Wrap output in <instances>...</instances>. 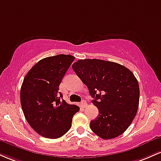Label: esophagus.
Masks as SVG:
<instances>
[{
  "instance_id": "obj_1",
  "label": "esophagus",
  "mask_w": 161,
  "mask_h": 161,
  "mask_svg": "<svg viewBox=\"0 0 161 161\" xmlns=\"http://www.w3.org/2000/svg\"><path fill=\"white\" fill-rule=\"evenodd\" d=\"M81 105H82V107H83V108H86V107L87 106V103L86 101H82V102H81Z\"/></svg>"
}]
</instances>
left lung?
I'll return each instance as SVG.
<instances>
[{"instance_id":"1","label":"left lung","mask_w":161,"mask_h":161,"mask_svg":"<svg viewBox=\"0 0 161 161\" xmlns=\"http://www.w3.org/2000/svg\"><path fill=\"white\" fill-rule=\"evenodd\" d=\"M87 86L99 114L90 122L93 132L103 139L120 136L137 113L139 86L133 73L124 66L98 59H85L72 66Z\"/></svg>"}]
</instances>
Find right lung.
Returning <instances> with one entry per match:
<instances>
[{
  "label": "right lung",
  "instance_id": "add662e5",
  "mask_svg": "<svg viewBox=\"0 0 161 161\" xmlns=\"http://www.w3.org/2000/svg\"><path fill=\"white\" fill-rule=\"evenodd\" d=\"M75 57L58 54L38 61L28 72L20 89V102L25 119L40 136L58 138L72 126L79 110L63 99L59 86Z\"/></svg>",
  "mask_w": 161,
  "mask_h": 161
}]
</instances>
